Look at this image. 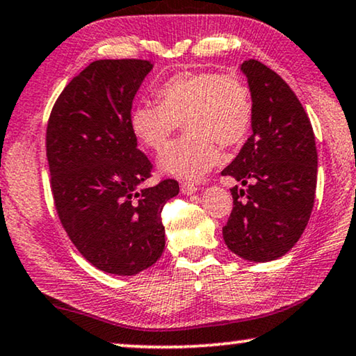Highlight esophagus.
<instances>
[{
    "label": "esophagus",
    "mask_w": 356,
    "mask_h": 356,
    "mask_svg": "<svg viewBox=\"0 0 356 356\" xmlns=\"http://www.w3.org/2000/svg\"><path fill=\"white\" fill-rule=\"evenodd\" d=\"M181 193H183L184 195H191V194L197 193V186H194L193 183L184 181V183H181Z\"/></svg>",
    "instance_id": "esophagus-1"
}]
</instances>
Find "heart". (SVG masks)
Masks as SVG:
<instances>
[{
	"label": "heart",
	"mask_w": 356,
	"mask_h": 356,
	"mask_svg": "<svg viewBox=\"0 0 356 356\" xmlns=\"http://www.w3.org/2000/svg\"><path fill=\"white\" fill-rule=\"evenodd\" d=\"M157 99L133 107L130 128L144 147L161 152L184 123L188 135L159 157V170L168 177L200 179L220 162L216 142L239 146L250 131L254 102L234 74L178 72L159 85Z\"/></svg>",
	"instance_id": "obj_1"
}]
</instances>
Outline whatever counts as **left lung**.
Segmentation results:
<instances>
[{
    "mask_svg": "<svg viewBox=\"0 0 356 356\" xmlns=\"http://www.w3.org/2000/svg\"><path fill=\"white\" fill-rule=\"evenodd\" d=\"M254 118L252 135L221 175L245 188H231L233 210L223 228L231 252L249 261L286 255L310 220L315 204L318 154L310 118L291 86L265 64L244 60Z\"/></svg>",
    "mask_w": 356,
    "mask_h": 356,
    "instance_id": "1",
    "label": "left lung"
}]
</instances>
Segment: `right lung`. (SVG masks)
<instances>
[{"mask_svg": "<svg viewBox=\"0 0 356 356\" xmlns=\"http://www.w3.org/2000/svg\"><path fill=\"white\" fill-rule=\"evenodd\" d=\"M152 64L101 59L70 80L46 128V157L59 220L97 270L135 276L161 259V212L179 193L175 179L141 188L152 163L130 128L136 91Z\"/></svg>", "mask_w": 356, "mask_h": 356, "instance_id": "right-lung-1", "label": "right lung"}]
</instances>
